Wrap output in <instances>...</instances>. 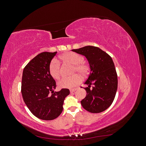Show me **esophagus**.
<instances>
[{"label": "esophagus", "instance_id": "obj_1", "mask_svg": "<svg viewBox=\"0 0 146 146\" xmlns=\"http://www.w3.org/2000/svg\"><path fill=\"white\" fill-rule=\"evenodd\" d=\"M76 90H77L76 88H74V89H70V93H72V92H75Z\"/></svg>", "mask_w": 146, "mask_h": 146}]
</instances>
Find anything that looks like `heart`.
<instances>
[{"label": "heart", "mask_w": 146, "mask_h": 146, "mask_svg": "<svg viewBox=\"0 0 146 146\" xmlns=\"http://www.w3.org/2000/svg\"><path fill=\"white\" fill-rule=\"evenodd\" d=\"M60 58L65 62L74 65L72 72H78L82 76H86L89 73V66L85 63L83 57L75 52H69L61 55ZM50 76L55 79H58L61 75V68L59 62L56 59H53L48 66ZM82 82V77L79 74H74L70 77H63L58 82V86L61 88H73Z\"/></svg>", "instance_id": "heart-1"}]
</instances>
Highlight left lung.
Segmentation results:
<instances>
[{
  "instance_id": "1",
  "label": "left lung",
  "mask_w": 146,
  "mask_h": 146,
  "mask_svg": "<svg viewBox=\"0 0 146 146\" xmlns=\"http://www.w3.org/2000/svg\"><path fill=\"white\" fill-rule=\"evenodd\" d=\"M72 51L85 56L90 64V73L85 83L87 94L81 101L82 107L92 113L105 111L113 103L117 88V76L111 57L100 48L91 46ZM91 84L94 86L90 88Z\"/></svg>"
}]
</instances>
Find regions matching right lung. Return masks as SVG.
Masks as SVG:
<instances>
[{
    "instance_id": "obj_1",
    "label": "right lung",
    "mask_w": 146,
    "mask_h": 146,
    "mask_svg": "<svg viewBox=\"0 0 146 146\" xmlns=\"http://www.w3.org/2000/svg\"><path fill=\"white\" fill-rule=\"evenodd\" d=\"M57 52H44L26 65L22 78L21 92L24 102L34 116L50 121L58 117L63 111L68 89L54 91L55 81L49 73L48 66Z\"/></svg>"
}]
</instances>
